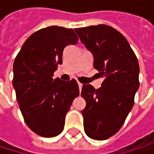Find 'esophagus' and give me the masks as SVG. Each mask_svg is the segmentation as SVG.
<instances>
[{"mask_svg": "<svg viewBox=\"0 0 154 154\" xmlns=\"http://www.w3.org/2000/svg\"><path fill=\"white\" fill-rule=\"evenodd\" d=\"M77 85H78V87H79V90L81 91V89H82V86H83V85H82L81 83H79V82L77 83Z\"/></svg>", "mask_w": 154, "mask_h": 154, "instance_id": "34e87169", "label": "esophagus"}]
</instances>
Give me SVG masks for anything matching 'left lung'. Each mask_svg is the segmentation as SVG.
Listing matches in <instances>:
<instances>
[{"label":"left lung","mask_w":154,"mask_h":154,"mask_svg":"<svg viewBox=\"0 0 154 154\" xmlns=\"http://www.w3.org/2000/svg\"><path fill=\"white\" fill-rule=\"evenodd\" d=\"M80 41L93 54L94 67L105 79L99 89L83 85L81 96L86 105L82 110L85 134L104 140L122 127L134 105L139 88L137 58L127 39L106 25L76 28Z\"/></svg>","instance_id":"left-lung-1"}]
</instances>
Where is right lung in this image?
<instances>
[{
    "instance_id": "right-lung-1",
    "label": "right lung",
    "mask_w": 154,
    "mask_h": 154,
    "mask_svg": "<svg viewBox=\"0 0 154 154\" xmlns=\"http://www.w3.org/2000/svg\"><path fill=\"white\" fill-rule=\"evenodd\" d=\"M77 41L71 28L48 26L26 39L14 60L12 85L21 113L28 128L44 137L62 132L66 114L79 94L75 79L52 78L64 48Z\"/></svg>"
}]
</instances>
